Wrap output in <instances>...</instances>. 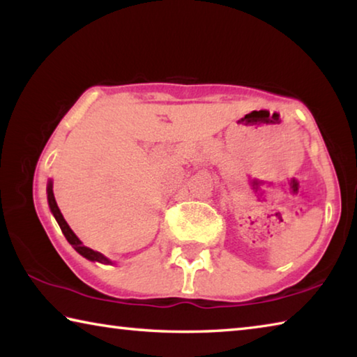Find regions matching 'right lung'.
Returning a JSON list of instances; mask_svg holds the SVG:
<instances>
[{"mask_svg": "<svg viewBox=\"0 0 357 357\" xmlns=\"http://www.w3.org/2000/svg\"><path fill=\"white\" fill-rule=\"evenodd\" d=\"M47 200H48V206H50L52 214L55 215L58 225H59V228H61V231H63V234L66 236V239H68V243L72 247H74V249L78 253H80L82 257L89 259V261H99V263H104V264H112L110 259L102 255L100 252H96L93 249H89V247H84L82 241L75 236L74 231H72L70 227L68 225V222L64 220V217L61 214V211H59L58 204H56L55 195H53V181L52 179L48 181V184H47Z\"/></svg>", "mask_w": 357, "mask_h": 357, "instance_id": "obj_1", "label": "right lung"}]
</instances>
